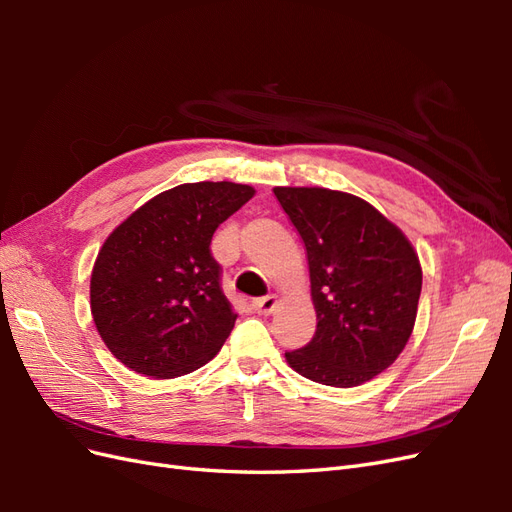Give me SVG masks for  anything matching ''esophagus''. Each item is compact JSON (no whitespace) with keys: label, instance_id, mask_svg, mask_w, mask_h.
<instances>
[{"label":"esophagus","instance_id":"34e87169","mask_svg":"<svg viewBox=\"0 0 512 512\" xmlns=\"http://www.w3.org/2000/svg\"><path fill=\"white\" fill-rule=\"evenodd\" d=\"M275 307H277V297H275V294H269V297H262V299L254 301V309H256L258 314H262V316L273 314Z\"/></svg>","mask_w":512,"mask_h":512}]
</instances>
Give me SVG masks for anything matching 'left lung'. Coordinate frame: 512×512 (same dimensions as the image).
Listing matches in <instances>:
<instances>
[{
	"mask_svg": "<svg viewBox=\"0 0 512 512\" xmlns=\"http://www.w3.org/2000/svg\"><path fill=\"white\" fill-rule=\"evenodd\" d=\"M307 250L316 335L286 352L307 380L350 389L395 363L412 335L423 269L408 237L367 200L273 188Z\"/></svg>",
	"mask_w": 512,
	"mask_h": 512,
	"instance_id": "obj_1",
	"label": "left lung"
}]
</instances>
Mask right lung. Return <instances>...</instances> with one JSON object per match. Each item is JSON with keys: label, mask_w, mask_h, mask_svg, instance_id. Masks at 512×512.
I'll return each mask as SVG.
<instances>
[{"label": "right lung", "mask_w": 512, "mask_h": 512, "mask_svg": "<svg viewBox=\"0 0 512 512\" xmlns=\"http://www.w3.org/2000/svg\"><path fill=\"white\" fill-rule=\"evenodd\" d=\"M256 194L232 181L181 183L130 213L102 243L91 269L89 307L106 348L156 380L209 363L235 327L215 228Z\"/></svg>", "instance_id": "add662e5"}]
</instances>
